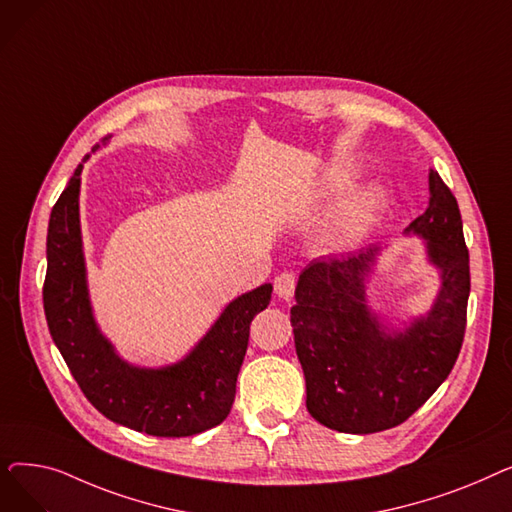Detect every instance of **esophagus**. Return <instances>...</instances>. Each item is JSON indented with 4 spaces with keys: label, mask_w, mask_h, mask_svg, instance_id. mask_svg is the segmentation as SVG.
<instances>
[{
    "label": "esophagus",
    "mask_w": 512,
    "mask_h": 512,
    "mask_svg": "<svg viewBox=\"0 0 512 512\" xmlns=\"http://www.w3.org/2000/svg\"><path fill=\"white\" fill-rule=\"evenodd\" d=\"M294 286H297V278H294L292 272H282L274 280L276 294H278L280 299H284V301H290L294 297Z\"/></svg>",
    "instance_id": "34e87169"
}]
</instances>
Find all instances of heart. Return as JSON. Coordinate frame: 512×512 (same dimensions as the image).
I'll list each match as a JSON object with an SVG mask.
<instances>
[{
  "label": "heart",
  "mask_w": 512,
  "mask_h": 512,
  "mask_svg": "<svg viewBox=\"0 0 512 512\" xmlns=\"http://www.w3.org/2000/svg\"><path fill=\"white\" fill-rule=\"evenodd\" d=\"M353 178V166L346 161H334L319 176V188L324 195H336L348 186ZM380 203L378 188L363 186L348 197L338 213V220L330 232V242H340L342 238L351 236L365 224V220L373 213V209Z\"/></svg>",
  "instance_id": "obj_1"
}]
</instances>
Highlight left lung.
<instances>
[{"mask_svg": "<svg viewBox=\"0 0 512 512\" xmlns=\"http://www.w3.org/2000/svg\"><path fill=\"white\" fill-rule=\"evenodd\" d=\"M440 276L425 313L394 324L373 311L367 280L382 245L340 259L311 261L299 276L290 309L294 346L305 373L307 411L342 434H375L407 421L448 378L467 324L471 290L459 203L429 170V203L409 224Z\"/></svg>", "mask_w": 512, "mask_h": 512, "instance_id": "1", "label": "left lung"}]
</instances>
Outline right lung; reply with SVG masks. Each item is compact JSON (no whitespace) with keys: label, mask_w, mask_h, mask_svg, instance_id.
Instances as JSON below:
<instances>
[{"label":"right lung","mask_w":512,"mask_h":512,"mask_svg":"<svg viewBox=\"0 0 512 512\" xmlns=\"http://www.w3.org/2000/svg\"><path fill=\"white\" fill-rule=\"evenodd\" d=\"M107 141L110 137L101 145ZM91 153L51 209L43 286L49 334L80 390L110 421L159 438L201 434L220 425L232 409L251 321L270 305L274 286L261 284L230 301L191 353L176 363L141 367L122 359L101 332L89 297L78 197Z\"/></svg>","instance_id":"1"}]
</instances>
